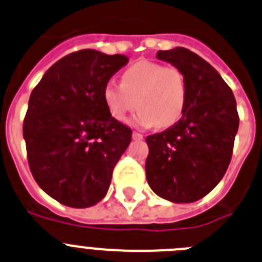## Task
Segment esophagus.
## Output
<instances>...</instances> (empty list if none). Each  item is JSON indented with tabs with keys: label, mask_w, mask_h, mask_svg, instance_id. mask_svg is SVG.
Listing matches in <instances>:
<instances>
[{
	"label": "esophagus",
	"mask_w": 262,
	"mask_h": 262,
	"mask_svg": "<svg viewBox=\"0 0 262 262\" xmlns=\"http://www.w3.org/2000/svg\"><path fill=\"white\" fill-rule=\"evenodd\" d=\"M132 137H133L134 141H142L143 139V136L141 133H138V132H133Z\"/></svg>",
	"instance_id": "esophagus-1"
}]
</instances>
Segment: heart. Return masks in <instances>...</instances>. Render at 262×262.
Returning a JSON list of instances; mask_svg holds the SVG:
<instances>
[{"instance_id": "obj_1", "label": "heart", "mask_w": 262, "mask_h": 262, "mask_svg": "<svg viewBox=\"0 0 262 262\" xmlns=\"http://www.w3.org/2000/svg\"><path fill=\"white\" fill-rule=\"evenodd\" d=\"M186 99V80L181 70L150 60L132 64L121 75V84L110 81L103 89L104 104L115 120L124 121L138 106L132 124L143 128L177 123Z\"/></svg>"}]
</instances>
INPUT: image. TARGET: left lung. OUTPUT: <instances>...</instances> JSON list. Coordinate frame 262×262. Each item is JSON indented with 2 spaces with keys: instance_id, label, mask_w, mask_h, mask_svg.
<instances>
[{
  "instance_id": "left-lung-1",
  "label": "left lung",
  "mask_w": 262,
  "mask_h": 262,
  "mask_svg": "<svg viewBox=\"0 0 262 262\" xmlns=\"http://www.w3.org/2000/svg\"><path fill=\"white\" fill-rule=\"evenodd\" d=\"M156 57L181 70L187 99L174 125L146 138V178L163 199L196 202L219 185L230 164L239 128L235 97L221 75L189 49L160 50Z\"/></svg>"
}]
</instances>
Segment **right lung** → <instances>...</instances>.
Listing matches in <instances>:
<instances>
[{"label":"right lung","mask_w":262,"mask_h":262,"mask_svg":"<svg viewBox=\"0 0 262 262\" xmlns=\"http://www.w3.org/2000/svg\"><path fill=\"white\" fill-rule=\"evenodd\" d=\"M129 62L85 49L54 63L31 93L23 137L38 186L72 208L106 196L112 172L132 141V130L110 115L103 89Z\"/></svg>","instance_id":"add662e5"}]
</instances>
